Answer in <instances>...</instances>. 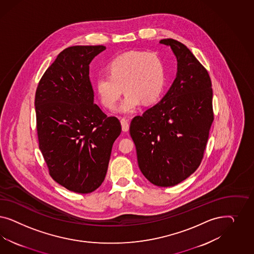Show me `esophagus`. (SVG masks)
Returning a JSON list of instances; mask_svg holds the SVG:
<instances>
[{
    "label": "esophagus",
    "instance_id": "34e87169",
    "mask_svg": "<svg viewBox=\"0 0 254 254\" xmlns=\"http://www.w3.org/2000/svg\"><path fill=\"white\" fill-rule=\"evenodd\" d=\"M121 125H122V129L124 132H127L129 129V121L126 118H121Z\"/></svg>",
    "mask_w": 254,
    "mask_h": 254
}]
</instances>
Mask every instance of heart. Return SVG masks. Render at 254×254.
Masks as SVG:
<instances>
[{"label": "heart", "mask_w": 254, "mask_h": 254, "mask_svg": "<svg viewBox=\"0 0 254 254\" xmlns=\"http://www.w3.org/2000/svg\"><path fill=\"white\" fill-rule=\"evenodd\" d=\"M110 75L96 81L100 102L113 109L123 94L126 97L116 109L121 114L136 111L140 101L151 104L159 98L165 85V65L157 55L131 51L116 58L109 64Z\"/></svg>", "instance_id": "b5f03b06"}]
</instances>
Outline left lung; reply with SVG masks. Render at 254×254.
<instances>
[{
	"label": "left lung",
	"mask_w": 254,
	"mask_h": 254,
	"mask_svg": "<svg viewBox=\"0 0 254 254\" xmlns=\"http://www.w3.org/2000/svg\"><path fill=\"white\" fill-rule=\"evenodd\" d=\"M160 44L176 56L177 75L158 103L132 119L129 133L144 177L169 187L199 167L214 115L208 70L184 44L174 39Z\"/></svg>",
	"instance_id": "1"
}]
</instances>
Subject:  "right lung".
I'll list each match as a JSON object with an SVG mask.
<instances>
[{
    "mask_svg": "<svg viewBox=\"0 0 254 254\" xmlns=\"http://www.w3.org/2000/svg\"><path fill=\"white\" fill-rule=\"evenodd\" d=\"M103 46L61 52L35 93L39 148L50 176L69 191L88 193L103 183L113 144L122 127L94 103L89 64Z\"/></svg>",
    "mask_w": 254,
    "mask_h": 254,
    "instance_id": "add662e5",
    "label": "right lung"
}]
</instances>
